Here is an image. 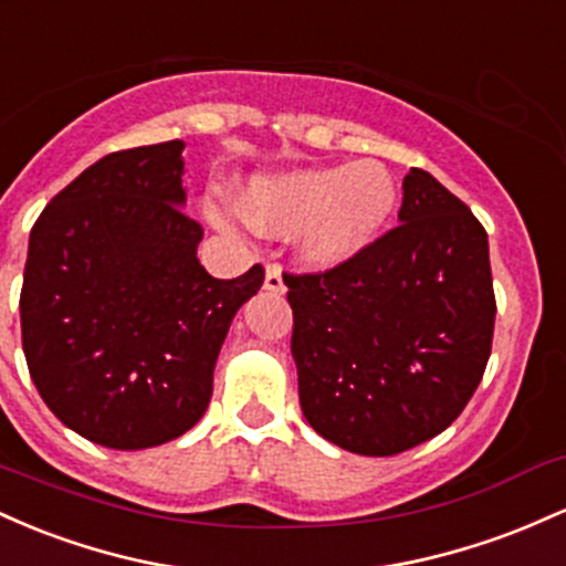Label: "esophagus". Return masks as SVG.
Segmentation results:
<instances>
[{"mask_svg": "<svg viewBox=\"0 0 566 566\" xmlns=\"http://www.w3.org/2000/svg\"><path fill=\"white\" fill-rule=\"evenodd\" d=\"M264 289L272 291V294H283L285 283H283V270H281V264H266Z\"/></svg>", "mask_w": 566, "mask_h": 566, "instance_id": "1", "label": "esophagus"}]
</instances>
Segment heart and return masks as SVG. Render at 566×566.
Here are the masks:
<instances>
[{
	"label": "heart",
	"mask_w": 566,
	"mask_h": 566,
	"mask_svg": "<svg viewBox=\"0 0 566 566\" xmlns=\"http://www.w3.org/2000/svg\"><path fill=\"white\" fill-rule=\"evenodd\" d=\"M396 181L385 165L366 160L350 168H313L253 179L243 208L208 200L216 227L240 232L249 224L277 232H300L302 256L313 264H339L358 253L382 230L396 208Z\"/></svg>",
	"instance_id": "obj_1"
}]
</instances>
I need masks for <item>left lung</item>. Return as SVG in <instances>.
<instances>
[{
	"instance_id": "left-lung-1",
	"label": "left lung",
	"mask_w": 566,
	"mask_h": 566,
	"mask_svg": "<svg viewBox=\"0 0 566 566\" xmlns=\"http://www.w3.org/2000/svg\"><path fill=\"white\" fill-rule=\"evenodd\" d=\"M398 221L336 266L283 272L304 417L366 457L401 454L462 415L497 313L486 230L465 202L411 168Z\"/></svg>"
}]
</instances>
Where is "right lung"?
I'll return each mask as SVG.
<instances>
[{
  "instance_id": "1",
  "label": "right lung",
  "mask_w": 566,
  "mask_h": 566,
  "mask_svg": "<svg viewBox=\"0 0 566 566\" xmlns=\"http://www.w3.org/2000/svg\"><path fill=\"white\" fill-rule=\"evenodd\" d=\"M181 142L112 151L31 227L21 336L42 401L87 441L160 447L206 415L213 366L264 266L219 281L181 211Z\"/></svg>"
}]
</instances>
